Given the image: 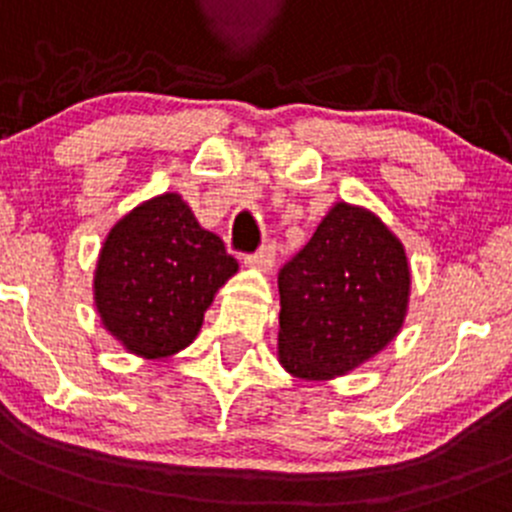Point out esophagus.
<instances>
[{
  "mask_svg": "<svg viewBox=\"0 0 512 512\" xmlns=\"http://www.w3.org/2000/svg\"><path fill=\"white\" fill-rule=\"evenodd\" d=\"M275 257H277V247L272 245V242H267L265 247H260L257 252H252V255L245 257V265L255 267V270L260 272H270L272 265H275Z\"/></svg>",
  "mask_w": 512,
  "mask_h": 512,
  "instance_id": "esophagus-1",
  "label": "esophagus"
}]
</instances>
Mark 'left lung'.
Segmentation results:
<instances>
[{"mask_svg": "<svg viewBox=\"0 0 512 512\" xmlns=\"http://www.w3.org/2000/svg\"><path fill=\"white\" fill-rule=\"evenodd\" d=\"M277 357L300 380L347 375L393 342L410 300L405 247L365 207L337 202L285 262Z\"/></svg>", "mask_w": 512, "mask_h": 512, "instance_id": "1", "label": "left lung"}]
</instances>
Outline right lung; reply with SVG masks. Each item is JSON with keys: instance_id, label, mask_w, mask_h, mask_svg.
<instances>
[{"instance_id": "add662e5", "label": "right lung", "mask_w": 512, "mask_h": 512, "mask_svg": "<svg viewBox=\"0 0 512 512\" xmlns=\"http://www.w3.org/2000/svg\"><path fill=\"white\" fill-rule=\"evenodd\" d=\"M237 272L215 232L175 192L142 202L109 230L94 270V305L124 350L162 360L190 345L215 292Z\"/></svg>"}]
</instances>
